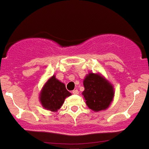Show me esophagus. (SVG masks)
Here are the masks:
<instances>
[{
  "mask_svg": "<svg viewBox=\"0 0 149 149\" xmlns=\"http://www.w3.org/2000/svg\"><path fill=\"white\" fill-rule=\"evenodd\" d=\"M72 94H79V91H78V90H74V91H72Z\"/></svg>",
  "mask_w": 149,
  "mask_h": 149,
  "instance_id": "obj_1",
  "label": "esophagus"
}]
</instances>
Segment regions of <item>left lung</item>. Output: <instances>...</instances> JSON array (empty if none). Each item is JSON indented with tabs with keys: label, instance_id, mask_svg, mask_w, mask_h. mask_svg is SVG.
I'll return each mask as SVG.
<instances>
[{
	"label": "left lung",
	"instance_id": "left-lung-1",
	"mask_svg": "<svg viewBox=\"0 0 149 149\" xmlns=\"http://www.w3.org/2000/svg\"><path fill=\"white\" fill-rule=\"evenodd\" d=\"M82 92L87 106L95 112L105 110L114 97L113 86L100 74L89 73L83 81Z\"/></svg>",
	"mask_w": 149,
	"mask_h": 149
}]
</instances>
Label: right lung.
Returning <instances> with one entry per match:
<instances>
[{"label":"right lung","mask_w":149,"mask_h":149,"mask_svg":"<svg viewBox=\"0 0 149 149\" xmlns=\"http://www.w3.org/2000/svg\"><path fill=\"white\" fill-rule=\"evenodd\" d=\"M70 94L64 83L53 75L43 86L40 92V101L44 109L56 112L63 106L65 98Z\"/></svg>","instance_id":"1"}]
</instances>
